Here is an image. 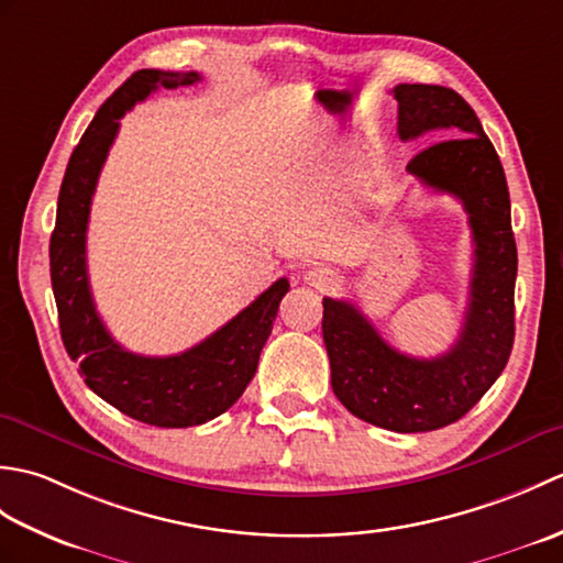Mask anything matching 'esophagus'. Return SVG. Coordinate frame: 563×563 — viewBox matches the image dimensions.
<instances>
[{"mask_svg":"<svg viewBox=\"0 0 563 563\" xmlns=\"http://www.w3.org/2000/svg\"><path fill=\"white\" fill-rule=\"evenodd\" d=\"M305 280L317 290H331L336 285V275L329 268H309L305 271Z\"/></svg>","mask_w":563,"mask_h":563,"instance_id":"esophagus-1","label":"esophagus"}]
</instances>
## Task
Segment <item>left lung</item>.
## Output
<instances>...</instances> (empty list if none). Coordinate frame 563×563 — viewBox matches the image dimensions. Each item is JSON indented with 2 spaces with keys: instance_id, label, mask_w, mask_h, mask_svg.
<instances>
[{
  "instance_id": "8db88e82",
  "label": "left lung",
  "mask_w": 563,
  "mask_h": 563,
  "mask_svg": "<svg viewBox=\"0 0 563 563\" xmlns=\"http://www.w3.org/2000/svg\"><path fill=\"white\" fill-rule=\"evenodd\" d=\"M391 93L404 142L433 130L454 135L418 152L406 172L470 214L474 268L464 327L445 355L426 361L394 351L353 302L324 297L321 331L331 387L345 409L394 433H426L460 421L504 373L516 339L518 249L504 166L472 106L435 84H399Z\"/></svg>"
}]
</instances>
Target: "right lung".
<instances>
[{"instance_id": "right-lung-1", "label": "right lung", "mask_w": 563, "mask_h": 563, "mask_svg": "<svg viewBox=\"0 0 563 563\" xmlns=\"http://www.w3.org/2000/svg\"><path fill=\"white\" fill-rule=\"evenodd\" d=\"M196 81H200L198 71L140 69L113 91L71 152L51 236V280L67 355L93 394L135 421L159 428L212 421L242 397L258 367L280 300L290 290L288 278L275 280L212 336L166 357L130 353L97 312L87 273V224L101 166L121 128L118 121L157 87L176 89Z\"/></svg>"}]
</instances>
